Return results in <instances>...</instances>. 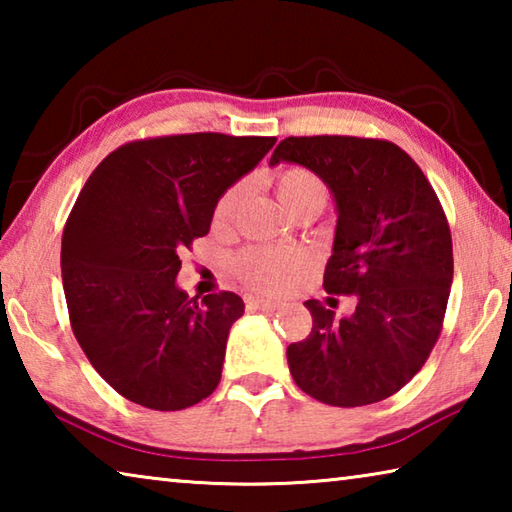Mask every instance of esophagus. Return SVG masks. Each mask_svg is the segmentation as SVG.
<instances>
[{"label":"esophagus","instance_id":"34e87169","mask_svg":"<svg viewBox=\"0 0 512 512\" xmlns=\"http://www.w3.org/2000/svg\"><path fill=\"white\" fill-rule=\"evenodd\" d=\"M246 302L250 309H262V311H273L280 307V302L277 300H268V298H259V296H248Z\"/></svg>","mask_w":512,"mask_h":512}]
</instances>
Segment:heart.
I'll return each mask as SVG.
<instances>
[{
    "label": "heart",
    "mask_w": 512,
    "mask_h": 512,
    "mask_svg": "<svg viewBox=\"0 0 512 512\" xmlns=\"http://www.w3.org/2000/svg\"><path fill=\"white\" fill-rule=\"evenodd\" d=\"M277 196L293 214L307 203L327 201V187L314 171L305 167H289L277 173ZM248 196V183H237L216 203V223H230ZM305 262L300 250L293 248H248L235 257V271L246 284L262 291H275L287 284L293 273Z\"/></svg>",
    "instance_id": "obj_1"
}]
</instances>
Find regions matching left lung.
Wrapping results in <instances>:
<instances>
[{"instance_id":"obj_1","label":"left lung","mask_w":512,"mask_h":512,"mask_svg":"<svg viewBox=\"0 0 512 512\" xmlns=\"http://www.w3.org/2000/svg\"><path fill=\"white\" fill-rule=\"evenodd\" d=\"M302 164L334 196L323 287L357 296L352 316L307 300L314 327L287 348L300 391L329 406L395 395L436 345L452 289V232L436 192L400 146L372 137H287L271 164Z\"/></svg>"}]
</instances>
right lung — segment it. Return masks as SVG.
Segmentation results:
<instances>
[{"label": "right lung", "instance_id": "right-lung-1", "mask_svg": "<svg viewBox=\"0 0 512 512\" xmlns=\"http://www.w3.org/2000/svg\"><path fill=\"white\" fill-rule=\"evenodd\" d=\"M275 137L164 135L119 146L92 171L60 248L69 323L94 370L119 395L180 411L214 393L232 291L201 302L178 289V250L210 232L228 187L257 167Z\"/></svg>", "mask_w": 512, "mask_h": 512}]
</instances>
